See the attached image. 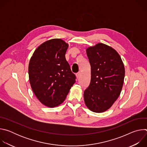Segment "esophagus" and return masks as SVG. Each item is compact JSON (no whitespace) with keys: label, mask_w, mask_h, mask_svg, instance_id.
<instances>
[{"label":"esophagus","mask_w":147,"mask_h":147,"mask_svg":"<svg viewBox=\"0 0 147 147\" xmlns=\"http://www.w3.org/2000/svg\"><path fill=\"white\" fill-rule=\"evenodd\" d=\"M76 77H77V79H78L80 77V76H81V73H77L76 74Z\"/></svg>","instance_id":"obj_1"}]
</instances>
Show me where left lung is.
<instances>
[{"instance_id": "8db88e82", "label": "left lung", "mask_w": 147, "mask_h": 147, "mask_svg": "<svg viewBox=\"0 0 147 147\" xmlns=\"http://www.w3.org/2000/svg\"><path fill=\"white\" fill-rule=\"evenodd\" d=\"M91 66V81L84 92L87 107L96 113L110 109L119 96L125 75L123 62L110 46L98 43L86 49Z\"/></svg>"}]
</instances>
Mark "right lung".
Wrapping results in <instances>:
<instances>
[{"mask_svg": "<svg viewBox=\"0 0 147 147\" xmlns=\"http://www.w3.org/2000/svg\"><path fill=\"white\" fill-rule=\"evenodd\" d=\"M69 44L59 38L40 44L34 51L28 65L31 87L38 99L49 108L65 100L76 82L65 55Z\"/></svg>", "mask_w": 147, "mask_h": 147, "instance_id": "right-lung-1", "label": "right lung"}]
</instances>
